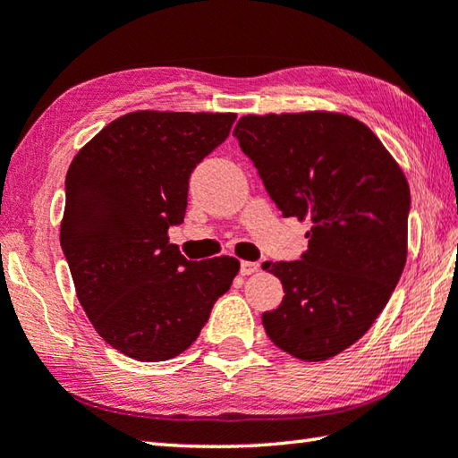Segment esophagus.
Here are the masks:
<instances>
[{
	"label": "esophagus",
	"mask_w": 458,
	"mask_h": 458,
	"mask_svg": "<svg viewBox=\"0 0 458 458\" xmlns=\"http://www.w3.org/2000/svg\"><path fill=\"white\" fill-rule=\"evenodd\" d=\"M258 268H260L258 262H240V272H242L244 276H250V274L258 272Z\"/></svg>",
	"instance_id": "1"
}]
</instances>
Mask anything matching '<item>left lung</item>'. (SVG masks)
<instances>
[{"label":"left lung","instance_id":"left-lung-1","mask_svg":"<svg viewBox=\"0 0 458 458\" xmlns=\"http://www.w3.org/2000/svg\"><path fill=\"white\" fill-rule=\"evenodd\" d=\"M284 218H310L301 260L266 262L284 298L264 312L282 351L318 362L354 344L406 262L411 190L380 140L343 114L244 115L234 128Z\"/></svg>","mask_w":458,"mask_h":458}]
</instances>
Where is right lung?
<instances>
[{"label": "right lung", "mask_w": 458, "mask_h": 458, "mask_svg": "<svg viewBox=\"0 0 458 458\" xmlns=\"http://www.w3.org/2000/svg\"><path fill=\"white\" fill-rule=\"evenodd\" d=\"M234 120L236 114H126L70 165L62 250L89 322L130 359L157 362L184 352L240 270L228 256L186 260L168 240V230L184 222L190 176Z\"/></svg>", "instance_id": "right-lung-1"}]
</instances>
